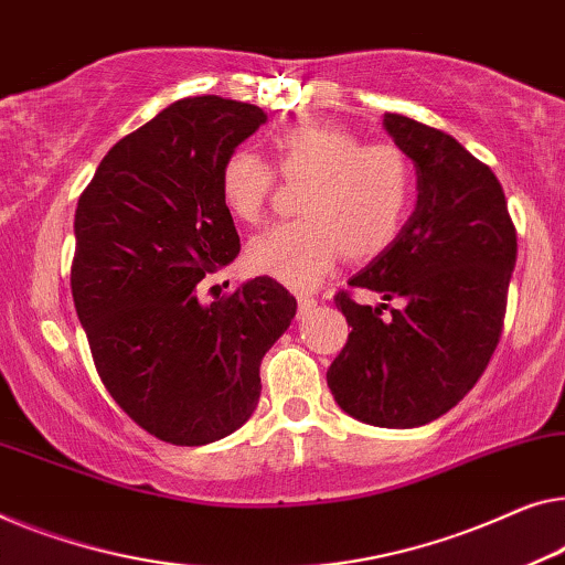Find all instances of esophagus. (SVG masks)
Here are the masks:
<instances>
[{
    "instance_id": "esophagus-1",
    "label": "esophagus",
    "mask_w": 565,
    "mask_h": 565,
    "mask_svg": "<svg viewBox=\"0 0 565 565\" xmlns=\"http://www.w3.org/2000/svg\"><path fill=\"white\" fill-rule=\"evenodd\" d=\"M297 299H299V317L309 315V311L317 307V299H315V297H309V294H299Z\"/></svg>"
}]
</instances>
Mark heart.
Wrapping results in <instances>:
<instances>
[{
  "instance_id": "b5f03b06",
  "label": "heart",
  "mask_w": 565,
  "mask_h": 565,
  "mask_svg": "<svg viewBox=\"0 0 565 565\" xmlns=\"http://www.w3.org/2000/svg\"><path fill=\"white\" fill-rule=\"evenodd\" d=\"M274 167L286 182H307L301 221L271 228L248 243L256 274L307 291L332 271L342 254L370 260L388 250L414 205V170L391 145H363L355 134L327 124H294L271 139ZM221 200L241 223H258L274 188V172L248 149L221 167Z\"/></svg>"
}]
</instances>
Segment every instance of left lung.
I'll list each match as a JSON object with an SVG mask.
<instances>
[{"label":"left lung","mask_w":565,"mask_h":565,"mask_svg":"<svg viewBox=\"0 0 565 565\" xmlns=\"http://www.w3.org/2000/svg\"><path fill=\"white\" fill-rule=\"evenodd\" d=\"M383 126L416 167V207L393 246L348 281L381 305L337 294L352 332L327 385L363 424L416 428L457 406L490 363L518 235L498 177L457 139L401 114Z\"/></svg>","instance_id":"obj_1"}]
</instances>
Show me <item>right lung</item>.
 I'll return each mask as SVG.
<instances>
[{
	"instance_id": "add662e5",
	"label": "right lung",
	"mask_w": 565,
	"mask_h": 565,
	"mask_svg": "<svg viewBox=\"0 0 565 565\" xmlns=\"http://www.w3.org/2000/svg\"><path fill=\"white\" fill-rule=\"evenodd\" d=\"M266 119L221 96L174 100L111 147L75 210L71 289L100 381L177 446L225 439L254 416L260 360L297 315L268 276L198 299L241 250L221 167Z\"/></svg>"
}]
</instances>
